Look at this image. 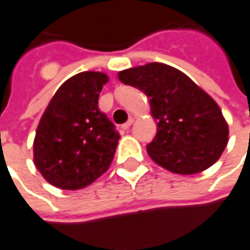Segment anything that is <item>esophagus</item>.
<instances>
[{"instance_id": "esophagus-1", "label": "esophagus", "mask_w": 250, "mask_h": 250, "mask_svg": "<svg viewBox=\"0 0 250 250\" xmlns=\"http://www.w3.org/2000/svg\"><path fill=\"white\" fill-rule=\"evenodd\" d=\"M132 123H134V119H130V120H128V122H127V123H125V125H122V128H123V130H128L131 125H132Z\"/></svg>"}]
</instances>
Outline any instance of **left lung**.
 Returning a JSON list of instances; mask_svg holds the SVG:
<instances>
[{
  "mask_svg": "<svg viewBox=\"0 0 250 250\" xmlns=\"http://www.w3.org/2000/svg\"><path fill=\"white\" fill-rule=\"evenodd\" d=\"M118 77L150 100L158 131L147 152L157 165L191 175L220 159L229 139L228 122L214 99L188 75L163 62H148L120 71Z\"/></svg>",
  "mask_w": 250,
  "mask_h": 250,
  "instance_id": "1",
  "label": "left lung"
}]
</instances>
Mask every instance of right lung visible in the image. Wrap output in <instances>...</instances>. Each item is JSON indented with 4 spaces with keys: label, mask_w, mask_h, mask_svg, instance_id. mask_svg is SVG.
Listing matches in <instances>:
<instances>
[{
    "label": "right lung",
    "mask_w": 250,
    "mask_h": 250,
    "mask_svg": "<svg viewBox=\"0 0 250 250\" xmlns=\"http://www.w3.org/2000/svg\"><path fill=\"white\" fill-rule=\"evenodd\" d=\"M108 80V75L95 71L69 77L41 116L33 141V162L53 186L79 190L111 166L120 135L98 105L99 93Z\"/></svg>",
    "instance_id": "add662e5"
}]
</instances>
